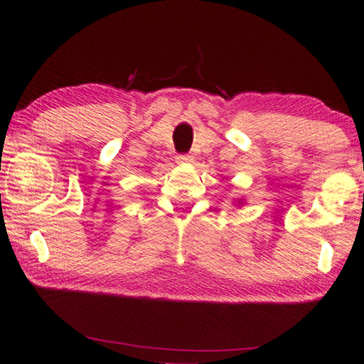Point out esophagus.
I'll use <instances>...</instances> for the list:
<instances>
[{
  "label": "esophagus",
  "instance_id": "esophagus-1",
  "mask_svg": "<svg viewBox=\"0 0 364 364\" xmlns=\"http://www.w3.org/2000/svg\"><path fill=\"white\" fill-rule=\"evenodd\" d=\"M177 161L178 162H192L193 157L191 154H178L177 156Z\"/></svg>",
  "mask_w": 364,
  "mask_h": 364
}]
</instances>
